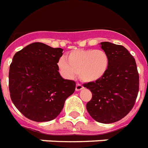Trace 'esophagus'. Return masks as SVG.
I'll return each mask as SVG.
<instances>
[{
	"mask_svg": "<svg viewBox=\"0 0 148 148\" xmlns=\"http://www.w3.org/2000/svg\"><path fill=\"white\" fill-rule=\"evenodd\" d=\"M83 88H84V87L82 86L81 84H79V83L76 84V86H75V91L79 92V91L82 90V89H83Z\"/></svg>",
	"mask_w": 148,
	"mask_h": 148,
	"instance_id": "1",
	"label": "esophagus"
}]
</instances>
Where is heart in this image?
Returning a JSON list of instances; mask_svg holds the SVG:
<instances>
[{
  "instance_id": "obj_1",
  "label": "heart",
  "mask_w": 148,
  "mask_h": 148,
  "mask_svg": "<svg viewBox=\"0 0 148 148\" xmlns=\"http://www.w3.org/2000/svg\"><path fill=\"white\" fill-rule=\"evenodd\" d=\"M66 58H60L57 65L69 79L78 73L82 81L94 82L104 77L109 67V56L103 49H75L69 53Z\"/></svg>"
}]
</instances>
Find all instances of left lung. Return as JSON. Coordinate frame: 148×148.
<instances>
[{
	"mask_svg": "<svg viewBox=\"0 0 148 148\" xmlns=\"http://www.w3.org/2000/svg\"><path fill=\"white\" fill-rule=\"evenodd\" d=\"M108 54L109 67L101 79L84 84L92 98L86 109L94 120L103 124L116 122L134 107L139 91V75L134 58L125 47L101 42Z\"/></svg>",
	"mask_w": 148,
	"mask_h": 148,
	"instance_id": "8db88e82",
	"label": "left lung"
}]
</instances>
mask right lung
<instances>
[{"instance_id": "1", "label": "right lung", "mask_w": 148, "mask_h": 148, "mask_svg": "<svg viewBox=\"0 0 148 148\" xmlns=\"http://www.w3.org/2000/svg\"><path fill=\"white\" fill-rule=\"evenodd\" d=\"M63 49L33 42L16 52L9 70V91L15 107L32 121L53 120L75 82L60 75L58 61Z\"/></svg>"}]
</instances>
